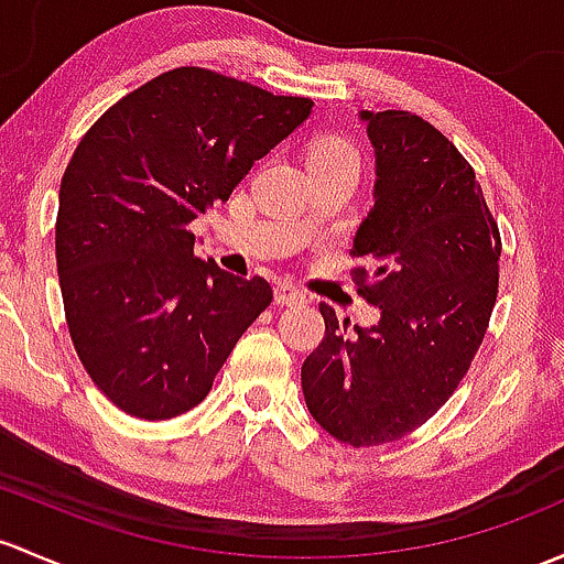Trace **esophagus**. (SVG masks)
I'll return each instance as SVG.
<instances>
[{"instance_id":"obj_1","label":"esophagus","mask_w":564,"mask_h":564,"mask_svg":"<svg viewBox=\"0 0 564 564\" xmlns=\"http://www.w3.org/2000/svg\"><path fill=\"white\" fill-rule=\"evenodd\" d=\"M275 302H278V305H305L307 294L302 292V289L294 286V283L281 281L275 286Z\"/></svg>"}]
</instances>
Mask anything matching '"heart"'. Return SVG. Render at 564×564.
Segmentation results:
<instances>
[{
  "label": "heart",
  "mask_w": 564,
  "mask_h": 564,
  "mask_svg": "<svg viewBox=\"0 0 564 564\" xmlns=\"http://www.w3.org/2000/svg\"><path fill=\"white\" fill-rule=\"evenodd\" d=\"M322 162H351L359 164L357 151H354L351 142L346 140H324L313 148L311 153V164H322Z\"/></svg>",
  "instance_id": "b5f03b06"
}]
</instances>
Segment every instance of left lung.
Instances as JSON below:
<instances>
[{"label": "left lung", "instance_id": "left-lung-1", "mask_svg": "<svg viewBox=\"0 0 564 564\" xmlns=\"http://www.w3.org/2000/svg\"><path fill=\"white\" fill-rule=\"evenodd\" d=\"M359 116L376 148V205L354 237L365 262L354 281L381 318L348 332L322 302L327 332L302 365L311 416L354 448L400 441L454 394L489 327L502 251L452 140L408 110Z\"/></svg>", "mask_w": 564, "mask_h": 564}]
</instances>
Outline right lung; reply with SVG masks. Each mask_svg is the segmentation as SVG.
Listing matches in <instances>:
<instances>
[{"label":"right lung","instance_id":"right-lung-1","mask_svg":"<svg viewBox=\"0 0 564 564\" xmlns=\"http://www.w3.org/2000/svg\"><path fill=\"white\" fill-rule=\"evenodd\" d=\"M311 108L305 97L177 67L83 134L58 188V283L83 367L123 413L162 422L199 405L272 302L264 278L203 262L188 224L227 203Z\"/></svg>","mask_w":564,"mask_h":564}]
</instances>
